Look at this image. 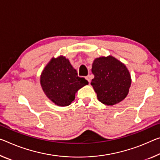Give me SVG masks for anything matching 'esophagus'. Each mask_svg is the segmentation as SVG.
I'll return each instance as SVG.
<instances>
[{"label":"esophagus","mask_w":160,"mask_h":160,"mask_svg":"<svg viewBox=\"0 0 160 160\" xmlns=\"http://www.w3.org/2000/svg\"><path fill=\"white\" fill-rule=\"evenodd\" d=\"M85 79L88 81V82H89V83L90 82V80H91V79H90V75L86 76V77H85Z\"/></svg>","instance_id":"obj_1"}]
</instances>
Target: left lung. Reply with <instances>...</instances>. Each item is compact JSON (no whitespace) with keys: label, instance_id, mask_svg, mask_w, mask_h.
Listing matches in <instances>:
<instances>
[{"label":"left lung","instance_id":"left-lung-1","mask_svg":"<svg viewBox=\"0 0 160 160\" xmlns=\"http://www.w3.org/2000/svg\"><path fill=\"white\" fill-rule=\"evenodd\" d=\"M92 72L95 75L91 85L100 102L114 105L128 96L131 86L130 73L125 65L112 55L95 58Z\"/></svg>","mask_w":160,"mask_h":160}]
</instances>
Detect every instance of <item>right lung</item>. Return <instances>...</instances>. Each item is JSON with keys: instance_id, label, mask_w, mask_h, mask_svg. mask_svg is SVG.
<instances>
[{"instance_id": "add662e5", "label": "right lung", "mask_w": 160, "mask_h": 160, "mask_svg": "<svg viewBox=\"0 0 160 160\" xmlns=\"http://www.w3.org/2000/svg\"><path fill=\"white\" fill-rule=\"evenodd\" d=\"M40 82L47 98L60 107L70 105L76 92L88 84L84 78L78 77L69 60L62 55L51 58L42 71Z\"/></svg>"}]
</instances>
